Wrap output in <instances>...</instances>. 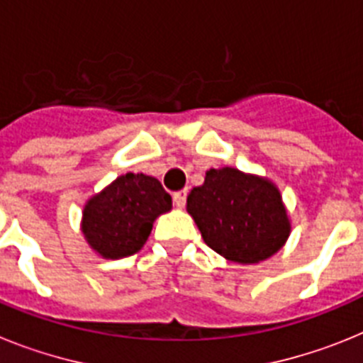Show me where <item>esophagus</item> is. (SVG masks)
<instances>
[{"label": "esophagus", "mask_w": 363, "mask_h": 363, "mask_svg": "<svg viewBox=\"0 0 363 363\" xmlns=\"http://www.w3.org/2000/svg\"><path fill=\"white\" fill-rule=\"evenodd\" d=\"M186 197H188V191H186V190L175 191V194H173V203H175V206H177V208L184 206Z\"/></svg>", "instance_id": "1"}]
</instances>
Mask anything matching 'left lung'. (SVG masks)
<instances>
[{"label":"left lung","instance_id":"1","mask_svg":"<svg viewBox=\"0 0 363 363\" xmlns=\"http://www.w3.org/2000/svg\"><path fill=\"white\" fill-rule=\"evenodd\" d=\"M188 212L208 247L235 263L267 259L291 232L276 186L234 168L206 172L188 195Z\"/></svg>","mask_w":363,"mask_h":363}]
</instances>
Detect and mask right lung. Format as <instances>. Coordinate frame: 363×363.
Here are the masks:
<instances>
[{
    "mask_svg": "<svg viewBox=\"0 0 363 363\" xmlns=\"http://www.w3.org/2000/svg\"><path fill=\"white\" fill-rule=\"evenodd\" d=\"M172 208V195L155 177L125 173L86 204L82 232L107 259L133 256L144 247L153 220Z\"/></svg>",
    "mask_w": 363,
    "mask_h": 363,
    "instance_id": "right-lung-1",
    "label": "right lung"
}]
</instances>
